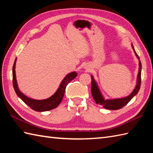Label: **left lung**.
<instances>
[{
    "instance_id": "8db88e82",
    "label": "left lung",
    "mask_w": 153,
    "mask_h": 153,
    "mask_svg": "<svg viewBox=\"0 0 153 153\" xmlns=\"http://www.w3.org/2000/svg\"><path fill=\"white\" fill-rule=\"evenodd\" d=\"M132 48L134 50V53L136 55V56L139 59V73L137 75V85H136L134 90L133 91V92L130 94V95H128V97H124V98H121V99H106L105 100L104 99L103 96L102 95L101 93H100V90L98 87V85L96 83V82L94 79L93 76H91V94L93 96V99L95 100L97 104H99V105H101L103 108L108 110H118L122 108V107L126 105L131 99L137 95V93L139 92V89L141 87V61L139 60V57L136 53V52L134 49V47L131 45Z\"/></svg>"
}]
</instances>
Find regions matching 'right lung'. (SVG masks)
Segmentation results:
<instances>
[{"instance_id":"1","label":"right lung","mask_w":153,"mask_h":153,"mask_svg":"<svg viewBox=\"0 0 153 153\" xmlns=\"http://www.w3.org/2000/svg\"><path fill=\"white\" fill-rule=\"evenodd\" d=\"M16 58L15 59L14 65L12 68V83L13 87L15 90V92L19 98L24 101L27 105L30 107L31 109L37 112H45L48 110H52L53 108H56L59 105L62 100L63 97L64 95L65 90L68 83L70 82L71 80H73L75 77L77 76V73L76 71H73L68 74L67 76L64 77L62 82H61L60 85L58 87V89L53 96H51L48 99L44 100H35L33 99H30L24 95L19 90L17 81L16 78V73H15V66H16Z\"/></svg>"}]
</instances>
